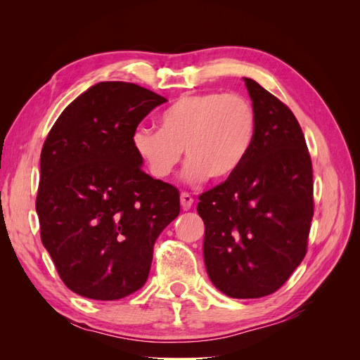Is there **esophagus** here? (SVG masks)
<instances>
[{
	"instance_id": "34e87169",
	"label": "esophagus",
	"mask_w": 360,
	"mask_h": 360,
	"mask_svg": "<svg viewBox=\"0 0 360 360\" xmlns=\"http://www.w3.org/2000/svg\"><path fill=\"white\" fill-rule=\"evenodd\" d=\"M180 204L184 210H189L192 204H193V198L191 197V195L188 192H181L180 193Z\"/></svg>"
}]
</instances>
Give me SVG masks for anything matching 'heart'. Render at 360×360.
<instances>
[{
    "instance_id": "obj_1",
    "label": "heart",
    "mask_w": 360,
    "mask_h": 360,
    "mask_svg": "<svg viewBox=\"0 0 360 360\" xmlns=\"http://www.w3.org/2000/svg\"><path fill=\"white\" fill-rule=\"evenodd\" d=\"M159 130L138 129L132 147L155 179L163 180L181 159V177L200 183L231 179L254 144L257 120L245 97L224 93L184 94L158 115Z\"/></svg>"
}]
</instances>
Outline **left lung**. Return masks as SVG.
Instances as JSON below:
<instances>
[{"instance_id":"8db88e82","label":"left lung","mask_w":360,"mask_h":360,"mask_svg":"<svg viewBox=\"0 0 360 360\" xmlns=\"http://www.w3.org/2000/svg\"><path fill=\"white\" fill-rule=\"evenodd\" d=\"M243 81L257 120L252 148L231 179L200 195L197 210L212 284L257 299L284 285L307 254L314 184L296 117L258 82Z\"/></svg>"}]
</instances>
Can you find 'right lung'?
<instances>
[{"label": "right lung", "mask_w": 360, "mask_h": 360, "mask_svg": "<svg viewBox=\"0 0 360 360\" xmlns=\"http://www.w3.org/2000/svg\"><path fill=\"white\" fill-rule=\"evenodd\" d=\"M167 99L99 82L61 112L43 144L36 210L41 243L68 288L117 300L146 284L159 234L180 213L172 184L143 171L132 135Z\"/></svg>", "instance_id": "1"}]
</instances>
